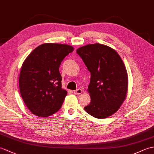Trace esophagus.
Segmentation results:
<instances>
[{"instance_id": "34e87169", "label": "esophagus", "mask_w": 154, "mask_h": 154, "mask_svg": "<svg viewBox=\"0 0 154 154\" xmlns=\"http://www.w3.org/2000/svg\"><path fill=\"white\" fill-rule=\"evenodd\" d=\"M82 93H83V90L81 89H78L76 91H74V93L75 94H77V95H79V94H81Z\"/></svg>"}]
</instances>
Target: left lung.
<instances>
[{
  "mask_svg": "<svg viewBox=\"0 0 154 154\" xmlns=\"http://www.w3.org/2000/svg\"><path fill=\"white\" fill-rule=\"evenodd\" d=\"M77 53L91 73L88 92L91 103L84 108L92 116L102 119L112 116L126 99L128 79L119 54L107 45L88 44Z\"/></svg>",
  "mask_w": 154,
  "mask_h": 154,
  "instance_id": "obj_1",
  "label": "left lung"
}]
</instances>
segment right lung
<instances>
[{"instance_id":"add662e5","label":"right lung","mask_w":154,"mask_h":154,"mask_svg":"<svg viewBox=\"0 0 154 154\" xmlns=\"http://www.w3.org/2000/svg\"><path fill=\"white\" fill-rule=\"evenodd\" d=\"M73 50L67 44H43L24 60L20 73V91L28 109L35 116L48 117L60 109L67 93L61 88L59 68Z\"/></svg>"}]
</instances>
